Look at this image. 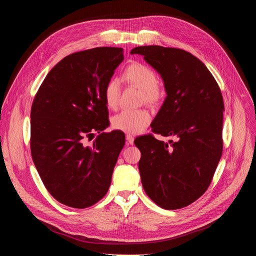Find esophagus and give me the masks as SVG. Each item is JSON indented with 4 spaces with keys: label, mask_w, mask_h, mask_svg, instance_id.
<instances>
[{
    "label": "esophagus",
    "mask_w": 256,
    "mask_h": 256,
    "mask_svg": "<svg viewBox=\"0 0 256 256\" xmlns=\"http://www.w3.org/2000/svg\"><path fill=\"white\" fill-rule=\"evenodd\" d=\"M126 140H128V144H134V136H132V134H126Z\"/></svg>",
    "instance_id": "1"
}]
</instances>
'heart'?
<instances>
[{
  "label": "heart",
  "mask_w": 256,
  "mask_h": 256,
  "mask_svg": "<svg viewBox=\"0 0 256 256\" xmlns=\"http://www.w3.org/2000/svg\"><path fill=\"white\" fill-rule=\"evenodd\" d=\"M124 79L142 89V100L148 104H158L162 99V91L159 88V77L157 72L147 64L134 62L124 72ZM103 98L106 106L116 109L120 98V84L112 78L109 79L103 90ZM151 122V114L146 109H124L112 118V126L116 130L128 134L142 132Z\"/></svg>",
  "instance_id": "1"
}]
</instances>
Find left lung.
I'll return each mask as SVG.
<instances>
[{"label":"left lung","mask_w":256,"mask_h":256,"mask_svg":"<svg viewBox=\"0 0 256 256\" xmlns=\"http://www.w3.org/2000/svg\"><path fill=\"white\" fill-rule=\"evenodd\" d=\"M161 75L167 97L153 120L154 134L175 136L169 144L146 134L134 140L147 196L165 210L184 208L210 186L223 151V96L210 72L192 54L159 46H138Z\"/></svg>","instance_id":"obj_1"}]
</instances>
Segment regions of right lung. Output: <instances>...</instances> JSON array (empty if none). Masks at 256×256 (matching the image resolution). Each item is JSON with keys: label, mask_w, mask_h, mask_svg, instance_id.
<instances>
[{"label": "right lung", "mask_w": 256, "mask_h": 256, "mask_svg": "<svg viewBox=\"0 0 256 256\" xmlns=\"http://www.w3.org/2000/svg\"><path fill=\"white\" fill-rule=\"evenodd\" d=\"M124 60L122 48H95L64 58L48 74L31 106L30 149L48 192L60 204L85 208L108 192L126 136L108 126L106 82ZM100 134L92 146L84 140Z\"/></svg>", "instance_id": "1"}]
</instances>
